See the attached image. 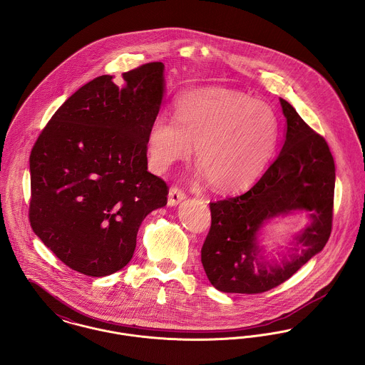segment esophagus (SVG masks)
I'll return each instance as SVG.
<instances>
[{"label": "esophagus", "mask_w": 365, "mask_h": 365, "mask_svg": "<svg viewBox=\"0 0 365 365\" xmlns=\"http://www.w3.org/2000/svg\"><path fill=\"white\" fill-rule=\"evenodd\" d=\"M186 198V194L180 192L178 187H171L170 193H168V205L175 207L178 205L180 201H183Z\"/></svg>", "instance_id": "34e87169"}]
</instances>
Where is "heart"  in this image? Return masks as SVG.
Returning <instances> with one entry per match:
<instances>
[{"label":"heart","mask_w":365,"mask_h":365,"mask_svg":"<svg viewBox=\"0 0 365 365\" xmlns=\"http://www.w3.org/2000/svg\"><path fill=\"white\" fill-rule=\"evenodd\" d=\"M175 121L157 115L148 132L151 168L167 171L178 160L195 158L211 187L236 193L264 171L279 143L274 110L233 89L204 88L182 95Z\"/></svg>","instance_id":"1"}]
</instances>
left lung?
Here are the masks:
<instances>
[{
    "label": "left lung",
    "instance_id": "1",
    "mask_svg": "<svg viewBox=\"0 0 365 365\" xmlns=\"http://www.w3.org/2000/svg\"><path fill=\"white\" fill-rule=\"evenodd\" d=\"M285 138L273 164L247 193L211 202V229L201 250L210 282L227 294H260L295 274L322 252L332 226L335 164L324 138L279 98ZM304 213L307 226L289 247L269 253L261 229L273 218Z\"/></svg>",
    "mask_w": 365,
    "mask_h": 365
}]
</instances>
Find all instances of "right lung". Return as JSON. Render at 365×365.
<instances>
[{
    "instance_id": "add662e5",
    "label": "right lung",
    "mask_w": 365,
    "mask_h": 365,
    "mask_svg": "<svg viewBox=\"0 0 365 365\" xmlns=\"http://www.w3.org/2000/svg\"><path fill=\"white\" fill-rule=\"evenodd\" d=\"M101 76L76 91L30 154V223L70 269L105 277L132 259L151 211L168 187L148 171V132L165 93L164 65Z\"/></svg>"
}]
</instances>
